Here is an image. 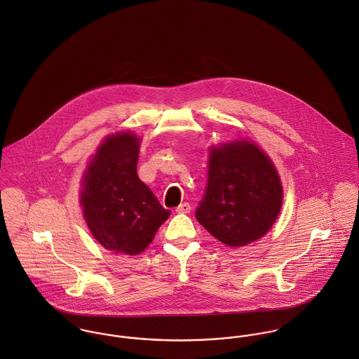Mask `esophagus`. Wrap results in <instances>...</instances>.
I'll use <instances>...</instances> for the list:
<instances>
[{
    "instance_id": "esophagus-1",
    "label": "esophagus",
    "mask_w": 359,
    "mask_h": 359,
    "mask_svg": "<svg viewBox=\"0 0 359 359\" xmlns=\"http://www.w3.org/2000/svg\"><path fill=\"white\" fill-rule=\"evenodd\" d=\"M177 213H190L191 212V205L189 202H183L176 208Z\"/></svg>"
}]
</instances>
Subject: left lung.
Here are the masks:
<instances>
[{"mask_svg":"<svg viewBox=\"0 0 359 359\" xmlns=\"http://www.w3.org/2000/svg\"><path fill=\"white\" fill-rule=\"evenodd\" d=\"M280 205L278 173L257 146L236 142L212 149L208 187L196 217L215 238L229 246L262 238Z\"/></svg>","mask_w":359,"mask_h":359,"instance_id":"1","label":"left lung"}]
</instances>
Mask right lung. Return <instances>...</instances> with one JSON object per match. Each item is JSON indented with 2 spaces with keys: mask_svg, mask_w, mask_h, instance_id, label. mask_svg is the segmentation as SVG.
<instances>
[{
  "mask_svg": "<svg viewBox=\"0 0 359 359\" xmlns=\"http://www.w3.org/2000/svg\"><path fill=\"white\" fill-rule=\"evenodd\" d=\"M139 139L129 132L106 139L86 170L81 205L93 237L109 250L139 255L169 217L139 179Z\"/></svg>",
  "mask_w": 359,
  "mask_h": 359,
  "instance_id": "right-lung-1",
  "label": "right lung"
}]
</instances>
